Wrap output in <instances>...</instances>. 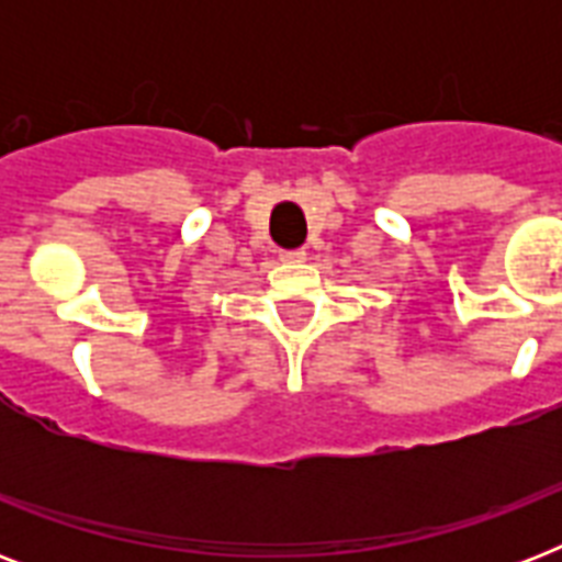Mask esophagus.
<instances>
[{
    "label": "esophagus",
    "mask_w": 562,
    "mask_h": 562,
    "mask_svg": "<svg viewBox=\"0 0 562 562\" xmlns=\"http://www.w3.org/2000/svg\"><path fill=\"white\" fill-rule=\"evenodd\" d=\"M280 259L282 262H303V259H306V250H282Z\"/></svg>",
    "instance_id": "1"
}]
</instances>
